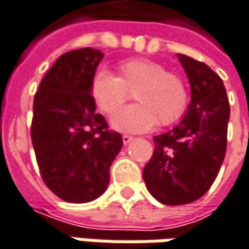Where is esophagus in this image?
<instances>
[{
    "label": "esophagus",
    "instance_id": "1",
    "mask_svg": "<svg viewBox=\"0 0 249 249\" xmlns=\"http://www.w3.org/2000/svg\"><path fill=\"white\" fill-rule=\"evenodd\" d=\"M122 139H123V143H124V144H129V143L133 140V137H132V136H129V134H123V137H122Z\"/></svg>",
    "mask_w": 249,
    "mask_h": 249
}]
</instances>
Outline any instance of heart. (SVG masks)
Instances as JSON below:
<instances>
[{"label": "heart", "mask_w": 249, "mask_h": 249, "mask_svg": "<svg viewBox=\"0 0 249 249\" xmlns=\"http://www.w3.org/2000/svg\"><path fill=\"white\" fill-rule=\"evenodd\" d=\"M129 92H133L137 103L123 107L110 120L119 132H149L157 122L161 126L171 124L181 117L188 103L184 80L150 59L120 63L117 76L100 69L90 82V95L99 110L106 115L115 113L127 100Z\"/></svg>", "instance_id": "heart-1"}]
</instances>
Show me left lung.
I'll use <instances>...</instances> for the list:
<instances>
[{
	"instance_id": "8db88e82",
	"label": "left lung",
	"mask_w": 249,
	"mask_h": 249,
	"mask_svg": "<svg viewBox=\"0 0 249 249\" xmlns=\"http://www.w3.org/2000/svg\"><path fill=\"white\" fill-rule=\"evenodd\" d=\"M186 72L191 100L180 123L156 136L154 151L143 170L151 196L166 205L203 197L214 183L227 150L230 103L222 79L203 62L177 53Z\"/></svg>"
}]
</instances>
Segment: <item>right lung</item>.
<instances>
[{
    "label": "right lung",
    "instance_id": "add662e5",
    "mask_svg": "<svg viewBox=\"0 0 249 249\" xmlns=\"http://www.w3.org/2000/svg\"><path fill=\"white\" fill-rule=\"evenodd\" d=\"M103 53L82 48L61 55L34 98L32 146L48 188L69 203H89L110 181V166L123 146L96 113L90 82Z\"/></svg>",
    "mask_w": 249,
    "mask_h": 249
}]
</instances>
